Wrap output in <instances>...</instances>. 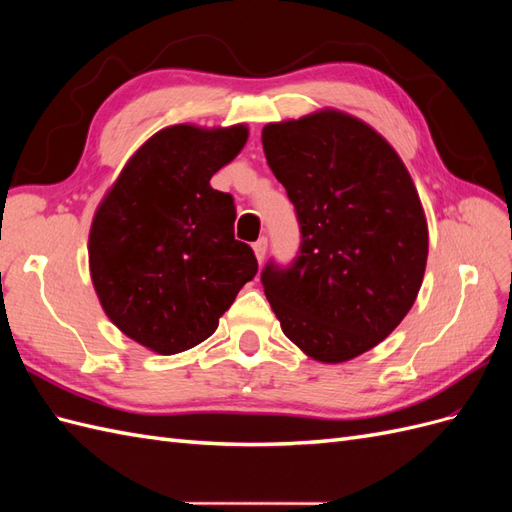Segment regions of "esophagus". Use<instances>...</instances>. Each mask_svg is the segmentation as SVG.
Listing matches in <instances>:
<instances>
[{"label": "esophagus", "instance_id": "obj_1", "mask_svg": "<svg viewBox=\"0 0 512 512\" xmlns=\"http://www.w3.org/2000/svg\"><path fill=\"white\" fill-rule=\"evenodd\" d=\"M252 247H254V254H256V258H258V262L265 260V254H267V239H265V237L258 239Z\"/></svg>", "mask_w": 512, "mask_h": 512}]
</instances>
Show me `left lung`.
Wrapping results in <instances>:
<instances>
[{
  "label": "left lung",
  "mask_w": 512,
  "mask_h": 512,
  "mask_svg": "<svg viewBox=\"0 0 512 512\" xmlns=\"http://www.w3.org/2000/svg\"><path fill=\"white\" fill-rule=\"evenodd\" d=\"M262 149L294 205L301 247L260 280L284 335L320 363L389 337L421 290L427 222L412 177L367 123L339 111L269 123Z\"/></svg>",
  "instance_id": "8db88e82"
}]
</instances>
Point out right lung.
<instances>
[{"label": "right lung", "instance_id": "add662e5", "mask_svg": "<svg viewBox=\"0 0 512 512\" xmlns=\"http://www.w3.org/2000/svg\"><path fill=\"white\" fill-rule=\"evenodd\" d=\"M245 126L179 123L138 149L89 232L91 282L106 316L134 342L177 354L205 342L258 271L235 239V198L211 177L235 160Z\"/></svg>", "mask_w": 512, "mask_h": 512}]
</instances>
